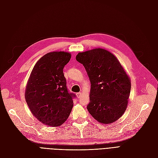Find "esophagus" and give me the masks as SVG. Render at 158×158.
<instances>
[{"label": "esophagus", "instance_id": "obj_1", "mask_svg": "<svg viewBox=\"0 0 158 158\" xmlns=\"http://www.w3.org/2000/svg\"><path fill=\"white\" fill-rule=\"evenodd\" d=\"M76 95H77V97L78 99H79V98H80V97L81 96V93H77Z\"/></svg>", "mask_w": 158, "mask_h": 158}]
</instances>
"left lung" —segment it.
I'll list each match as a JSON object with an SVG mask.
<instances>
[{
  "label": "left lung",
  "instance_id": "8db88e82",
  "mask_svg": "<svg viewBox=\"0 0 158 158\" xmlns=\"http://www.w3.org/2000/svg\"><path fill=\"white\" fill-rule=\"evenodd\" d=\"M88 75L91 83L87 109L99 123L110 124L120 118L128 104L131 80L117 57L98 48L76 56Z\"/></svg>",
  "mask_w": 158,
  "mask_h": 158
}]
</instances>
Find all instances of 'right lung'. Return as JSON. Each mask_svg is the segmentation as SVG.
Returning a JSON list of instances; mask_svg holds the SVG:
<instances>
[{
	"label": "right lung",
	"mask_w": 158,
	"mask_h": 158,
	"mask_svg": "<svg viewBox=\"0 0 158 158\" xmlns=\"http://www.w3.org/2000/svg\"><path fill=\"white\" fill-rule=\"evenodd\" d=\"M71 58L66 52H49L36 62L27 81L25 98L29 109L43 124L58 127L68 119L73 107L63 68Z\"/></svg>",
	"instance_id": "1"
}]
</instances>
